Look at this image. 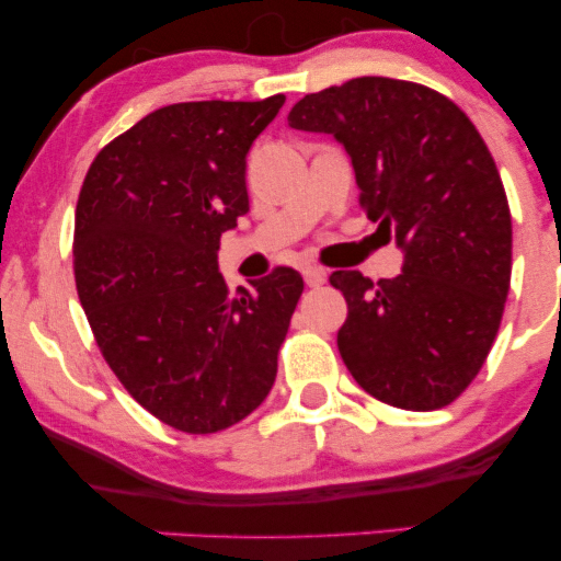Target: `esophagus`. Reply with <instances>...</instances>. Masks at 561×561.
<instances>
[{"label":"esophagus","instance_id":"esophagus-1","mask_svg":"<svg viewBox=\"0 0 561 561\" xmlns=\"http://www.w3.org/2000/svg\"><path fill=\"white\" fill-rule=\"evenodd\" d=\"M302 279L308 287H321L327 282V272L321 266H306L302 268Z\"/></svg>","mask_w":561,"mask_h":561}]
</instances>
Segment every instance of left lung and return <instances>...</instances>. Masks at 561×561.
Wrapping results in <instances>:
<instances>
[{
	"label": "left lung",
	"instance_id": "1",
	"mask_svg": "<svg viewBox=\"0 0 561 561\" xmlns=\"http://www.w3.org/2000/svg\"><path fill=\"white\" fill-rule=\"evenodd\" d=\"M287 121L345 147L362 208L403 250L396 279L330 276L347 302V371L382 403L443 409L485 364L512 279V214L491 150L448 96L382 76L306 94Z\"/></svg>",
	"mask_w": 561,
	"mask_h": 561
}]
</instances>
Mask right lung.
<instances>
[{
  "label": "right lung",
  "instance_id": "right-lung-1",
  "mask_svg": "<svg viewBox=\"0 0 561 561\" xmlns=\"http://www.w3.org/2000/svg\"><path fill=\"white\" fill-rule=\"evenodd\" d=\"M285 105L179 102L96 152L76 205L73 274L96 345L139 405L208 435L263 403L302 293L279 266L231 298L224 231L250 210L244 158Z\"/></svg>",
  "mask_w": 561,
  "mask_h": 561
}]
</instances>
